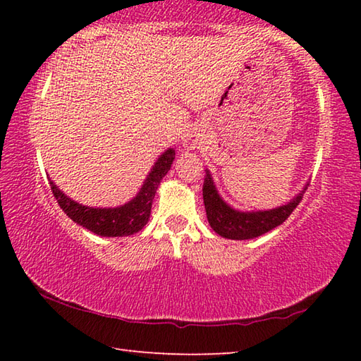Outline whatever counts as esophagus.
I'll return each mask as SVG.
<instances>
[{"instance_id":"esophagus-1","label":"esophagus","mask_w":361,"mask_h":361,"mask_svg":"<svg viewBox=\"0 0 361 361\" xmlns=\"http://www.w3.org/2000/svg\"><path fill=\"white\" fill-rule=\"evenodd\" d=\"M194 142H195V135H194V133H191V132L186 133L185 140H183V143H185V145H192Z\"/></svg>"}]
</instances>
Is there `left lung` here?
Returning <instances> with one entry per match:
<instances>
[{
    "label": "left lung",
    "mask_w": 361,
    "mask_h": 361,
    "mask_svg": "<svg viewBox=\"0 0 361 361\" xmlns=\"http://www.w3.org/2000/svg\"><path fill=\"white\" fill-rule=\"evenodd\" d=\"M205 173L207 175L204 180L202 195L207 219H209L210 228L215 231L218 235L231 240L256 239V237L277 228V226L282 224L285 219L291 215L293 210L299 205L304 191L307 189V185H304L302 191H299L290 202L276 207V209L243 212L231 207L221 195H219L209 169L205 170Z\"/></svg>",
    "instance_id": "obj_1"
}]
</instances>
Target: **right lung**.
<instances>
[{
  "label": "right lung",
  "mask_w": 361,
  "mask_h": 361,
  "mask_svg": "<svg viewBox=\"0 0 361 361\" xmlns=\"http://www.w3.org/2000/svg\"><path fill=\"white\" fill-rule=\"evenodd\" d=\"M175 159V149L169 148L157 157L151 172L146 175L140 191L129 202L118 207H89L78 204L70 199L59 186L51 180V189L54 197L57 199L66 216L76 224L89 229L102 237H126L142 231L148 223L151 215V205L164 176L172 167Z\"/></svg>",
  "instance_id": "right-lung-1"
}]
</instances>
